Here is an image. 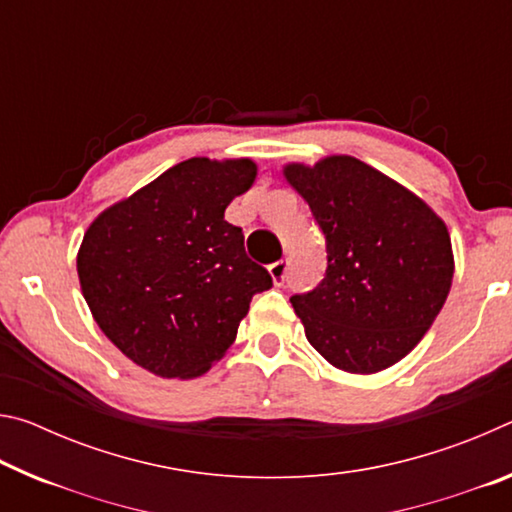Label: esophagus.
Returning <instances> with one entry per match:
<instances>
[{
	"mask_svg": "<svg viewBox=\"0 0 512 512\" xmlns=\"http://www.w3.org/2000/svg\"><path fill=\"white\" fill-rule=\"evenodd\" d=\"M268 273H271L275 287H284V282H287V275H289V262L287 259L273 262L271 266H268Z\"/></svg>",
	"mask_w": 512,
	"mask_h": 512,
	"instance_id": "esophagus-1",
	"label": "esophagus"
}]
</instances>
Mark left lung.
<instances>
[{
  "label": "left lung",
  "instance_id": "8db88e82",
  "mask_svg": "<svg viewBox=\"0 0 512 512\" xmlns=\"http://www.w3.org/2000/svg\"><path fill=\"white\" fill-rule=\"evenodd\" d=\"M325 237L318 287L291 296L318 354L345 372H379L406 357L443 309L452 241L427 203L350 155L289 164Z\"/></svg>",
  "mask_w": 512,
  "mask_h": 512
}]
</instances>
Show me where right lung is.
<instances>
[{
    "instance_id": "right-lung-1",
    "label": "right lung",
    "mask_w": 512,
    "mask_h": 512,
    "mask_svg": "<svg viewBox=\"0 0 512 512\" xmlns=\"http://www.w3.org/2000/svg\"><path fill=\"white\" fill-rule=\"evenodd\" d=\"M253 160L189 158L99 214L76 257L101 332L153 375L198 377L273 287L225 207L253 185Z\"/></svg>"
}]
</instances>
